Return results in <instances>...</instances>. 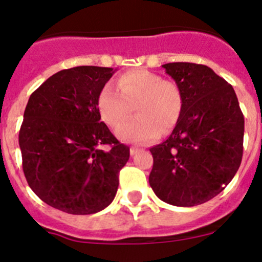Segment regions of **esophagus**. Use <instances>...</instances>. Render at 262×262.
<instances>
[{"mask_svg": "<svg viewBox=\"0 0 262 262\" xmlns=\"http://www.w3.org/2000/svg\"><path fill=\"white\" fill-rule=\"evenodd\" d=\"M140 151V149L138 148H130V155H135Z\"/></svg>", "mask_w": 262, "mask_h": 262, "instance_id": "obj_1", "label": "esophagus"}]
</instances>
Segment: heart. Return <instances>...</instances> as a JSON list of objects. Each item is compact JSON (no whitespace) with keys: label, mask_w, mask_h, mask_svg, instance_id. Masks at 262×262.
Segmentation results:
<instances>
[{"label":"heart","mask_w":262,"mask_h":262,"mask_svg":"<svg viewBox=\"0 0 262 262\" xmlns=\"http://www.w3.org/2000/svg\"><path fill=\"white\" fill-rule=\"evenodd\" d=\"M117 87L111 83L102 87L97 108L102 119L113 128L136 108L138 116L117 129L119 139L149 143L160 133H169L179 122L183 101L175 81L148 70H130L117 77Z\"/></svg>","instance_id":"obj_1"}]
</instances>
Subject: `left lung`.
Segmentation results:
<instances>
[{"mask_svg":"<svg viewBox=\"0 0 262 262\" xmlns=\"http://www.w3.org/2000/svg\"><path fill=\"white\" fill-rule=\"evenodd\" d=\"M182 93V112L166 140L150 149L149 183L164 202L193 207L212 200L242 164L244 116L235 91L206 65H162Z\"/></svg>","mask_w":262,"mask_h":262,"instance_id":"obj_1","label":"left lung"}]
</instances>
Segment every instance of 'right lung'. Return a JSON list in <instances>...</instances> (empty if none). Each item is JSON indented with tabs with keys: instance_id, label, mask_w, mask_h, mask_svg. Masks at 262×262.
Listing matches in <instances>:
<instances>
[{
	"instance_id": "add662e5",
	"label": "right lung",
	"mask_w": 262,
	"mask_h": 262,
	"mask_svg": "<svg viewBox=\"0 0 262 262\" xmlns=\"http://www.w3.org/2000/svg\"><path fill=\"white\" fill-rule=\"evenodd\" d=\"M112 68L76 66L54 74L32 93L19 130L23 172L29 187L54 208L92 214L114 200L119 171L129 160L101 122L97 97ZM110 145V150L100 149Z\"/></svg>"
}]
</instances>
